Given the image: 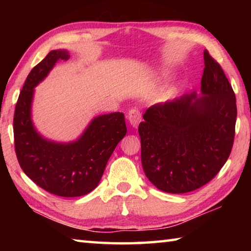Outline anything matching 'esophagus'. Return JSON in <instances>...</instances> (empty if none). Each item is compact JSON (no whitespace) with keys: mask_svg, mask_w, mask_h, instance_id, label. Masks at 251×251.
I'll return each instance as SVG.
<instances>
[{"mask_svg":"<svg viewBox=\"0 0 251 251\" xmlns=\"http://www.w3.org/2000/svg\"><path fill=\"white\" fill-rule=\"evenodd\" d=\"M128 121L130 123V125L133 127H137L139 123L142 121V113L141 110L137 109V108H131L129 112H128Z\"/></svg>","mask_w":251,"mask_h":251,"instance_id":"obj_1","label":"esophagus"}]
</instances>
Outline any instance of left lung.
<instances>
[{"mask_svg":"<svg viewBox=\"0 0 251 251\" xmlns=\"http://www.w3.org/2000/svg\"><path fill=\"white\" fill-rule=\"evenodd\" d=\"M203 96L186 94L151 106L138 126L144 172L165 193L201 188L217 175L231 152L235 93L208 50L203 52Z\"/></svg>","mask_w":251,"mask_h":251,"instance_id":"left-lung-1","label":"left lung"}]
</instances>
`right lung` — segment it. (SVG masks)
<instances>
[{"instance_id":"add662e5","label":"right lung","mask_w":251,"mask_h":251,"mask_svg":"<svg viewBox=\"0 0 251 251\" xmlns=\"http://www.w3.org/2000/svg\"><path fill=\"white\" fill-rule=\"evenodd\" d=\"M69 58L66 50H50L29 72L15 106L14 147L21 168L37 186L56 196L78 197L99 185L127 128L124 114L117 112L96 117L74 143L49 142L36 133L31 122L33 88L58 59Z\"/></svg>"}]
</instances>
